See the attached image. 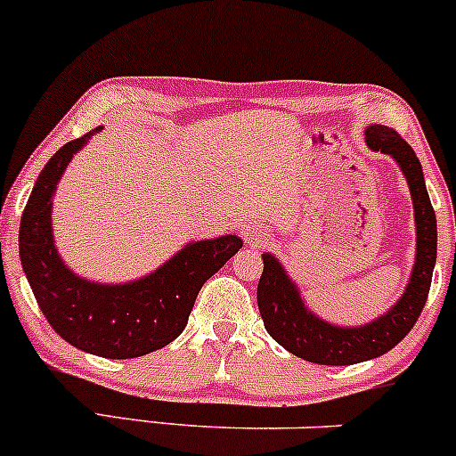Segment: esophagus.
Wrapping results in <instances>:
<instances>
[{
    "instance_id": "obj_1",
    "label": "esophagus",
    "mask_w": 456,
    "mask_h": 456,
    "mask_svg": "<svg viewBox=\"0 0 456 456\" xmlns=\"http://www.w3.org/2000/svg\"><path fill=\"white\" fill-rule=\"evenodd\" d=\"M240 236L244 238V242L253 244V247H255V244L266 242V240H268V232L262 227V224H257V223H247V224H242V229H240Z\"/></svg>"
}]
</instances>
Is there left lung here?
Here are the masks:
<instances>
[{
    "instance_id": "1",
    "label": "left lung",
    "mask_w": 456,
    "mask_h": 456,
    "mask_svg": "<svg viewBox=\"0 0 456 456\" xmlns=\"http://www.w3.org/2000/svg\"><path fill=\"white\" fill-rule=\"evenodd\" d=\"M366 144L398 164L407 179L415 218V262L407 288L387 312L357 327H342L324 320L305 303L301 288L288 274L277 255L264 253V273L257 285V307L270 338L297 357L322 366H353L392 350L413 329L431 289L437 259V218H435L422 164L394 129L366 127Z\"/></svg>"
}]
</instances>
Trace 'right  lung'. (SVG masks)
Returning a JSON list of instances; mask_svg holds the SVG:
<instances>
[{
	"instance_id": "obj_1",
	"label": "right lung",
	"mask_w": 456,
	"mask_h": 456,
	"mask_svg": "<svg viewBox=\"0 0 456 456\" xmlns=\"http://www.w3.org/2000/svg\"><path fill=\"white\" fill-rule=\"evenodd\" d=\"M102 129L67 142L45 164L23 209L19 257L38 307L60 338L97 357L134 359L164 348L186 329L199 289L242 248V240L227 233L188 242L134 281L79 277L58 253L53 197L73 155Z\"/></svg>"
}]
</instances>
